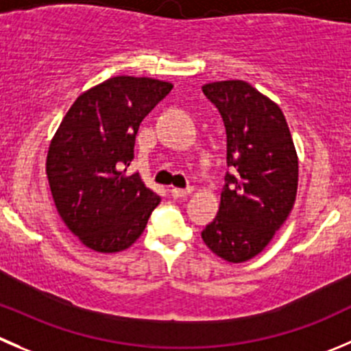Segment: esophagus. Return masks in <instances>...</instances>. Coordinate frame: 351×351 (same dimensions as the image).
<instances>
[{
	"mask_svg": "<svg viewBox=\"0 0 351 351\" xmlns=\"http://www.w3.org/2000/svg\"><path fill=\"white\" fill-rule=\"evenodd\" d=\"M192 190V186H186V189H171V195L175 197V199H183V197L190 195Z\"/></svg>",
	"mask_w": 351,
	"mask_h": 351,
	"instance_id": "34e87169",
	"label": "esophagus"
}]
</instances>
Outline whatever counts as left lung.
<instances>
[{
	"label": "left lung",
	"mask_w": 351,
	"mask_h": 351,
	"mask_svg": "<svg viewBox=\"0 0 351 351\" xmlns=\"http://www.w3.org/2000/svg\"><path fill=\"white\" fill-rule=\"evenodd\" d=\"M202 93L226 128V165L217 216L202 230L228 262L261 254L293 209L298 158L283 111L243 80L206 84Z\"/></svg>",
	"instance_id": "8db88e82"
}]
</instances>
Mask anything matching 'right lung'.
<instances>
[{"instance_id": "add662e5", "label": "right lung", "mask_w": 351, "mask_h": 351, "mask_svg": "<svg viewBox=\"0 0 351 351\" xmlns=\"http://www.w3.org/2000/svg\"><path fill=\"white\" fill-rule=\"evenodd\" d=\"M173 89L147 77H113L77 97L47 152L46 173L61 219L85 247L125 250L145 230L161 202L134 159L142 120Z\"/></svg>"}]
</instances>
